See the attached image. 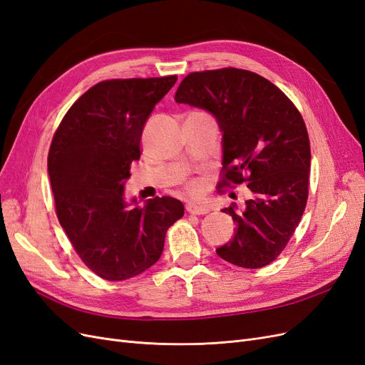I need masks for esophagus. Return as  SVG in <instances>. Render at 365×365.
Wrapping results in <instances>:
<instances>
[{"mask_svg":"<svg viewBox=\"0 0 365 365\" xmlns=\"http://www.w3.org/2000/svg\"><path fill=\"white\" fill-rule=\"evenodd\" d=\"M185 208H187V212L192 213V215H205V213H208V212H210V207H208L207 204H202V202H193V201L187 202Z\"/></svg>","mask_w":365,"mask_h":365,"instance_id":"34e87169","label":"esophagus"}]
</instances>
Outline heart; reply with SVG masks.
Listing matches in <instances>:
<instances>
[{"mask_svg":"<svg viewBox=\"0 0 365 365\" xmlns=\"http://www.w3.org/2000/svg\"><path fill=\"white\" fill-rule=\"evenodd\" d=\"M192 190H196V185H195V184L192 185Z\"/></svg>","mask_w":365,"mask_h":365,"instance_id":"heart-1","label":"heart"}]
</instances>
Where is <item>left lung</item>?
Returning <instances> with one entry per match:
<instances>
[{
  "mask_svg": "<svg viewBox=\"0 0 365 365\" xmlns=\"http://www.w3.org/2000/svg\"><path fill=\"white\" fill-rule=\"evenodd\" d=\"M175 102L216 118L222 134L219 185L247 181L252 193L245 208H222L236 228L217 256L242 268L267 267L292 237L307 201L311 148L300 113L274 83L237 68L189 74Z\"/></svg>",
  "mask_w": 365,
  "mask_h": 365,
  "instance_id": "obj_1",
  "label": "left lung"
}]
</instances>
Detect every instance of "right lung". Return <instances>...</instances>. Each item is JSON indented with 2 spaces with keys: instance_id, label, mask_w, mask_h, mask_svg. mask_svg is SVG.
<instances>
[{
  "instance_id": "obj_1",
  "label": "right lung",
  "mask_w": 365,
  "mask_h": 365,
  "mask_svg": "<svg viewBox=\"0 0 365 365\" xmlns=\"http://www.w3.org/2000/svg\"><path fill=\"white\" fill-rule=\"evenodd\" d=\"M176 76L105 81L82 94L53 137L48 176L56 213L76 252L105 280H126L155 264L168 228L182 217L172 196L140 207L126 200L143 129Z\"/></svg>"
}]
</instances>
